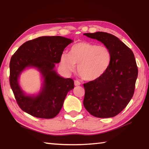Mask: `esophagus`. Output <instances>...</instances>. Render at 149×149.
Instances as JSON below:
<instances>
[{"instance_id": "obj_1", "label": "esophagus", "mask_w": 149, "mask_h": 149, "mask_svg": "<svg viewBox=\"0 0 149 149\" xmlns=\"http://www.w3.org/2000/svg\"><path fill=\"white\" fill-rule=\"evenodd\" d=\"M74 85H75V86H78V85H81V83L79 81L75 80V81H74Z\"/></svg>"}]
</instances>
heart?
Wrapping results in <instances>:
<instances>
[{"mask_svg":"<svg viewBox=\"0 0 149 149\" xmlns=\"http://www.w3.org/2000/svg\"><path fill=\"white\" fill-rule=\"evenodd\" d=\"M112 54L104 45L82 41L70 48L69 54L63 53L60 64L68 72H74L75 64L78 74L86 81H95L101 77L110 67Z\"/></svg>","mask_w":149,"mask_h":149,"instance_id":"1","label":"heart"}]
</instances>
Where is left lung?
Returning a JSON list of instances; mask_svg holds the SVG:
<instances>
[{
    "mask_svg": "<svg viewBox=\"0 0 149 149\" xmlns=\"http://www.w3.org/2000/svg\"><path fill=\"white\" fill-rule=\"evenodd\" d=\"M110 49L112 61L99 79L84 84V105L97 118L116 116L126 107L134 94L138 68L133 52L114 35L106 32L84 33Z\"/></svg>",
    "mask_w": 149,
    "mask_h": 149,
    "instance_id": "left-lung-1",
    "label": "left lung"
}]
</instances>
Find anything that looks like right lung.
I'll list each match as a JSON object with an SVG mask.
<instances>
[{"instance_id": "add662e5", "label": "right lung", "mask_w": 149, "mask_h": 149, "mask_svg": "<svg viewBox=\"0 0 149 149\" xmlns=\"http://www.w3.org/2000/svg\"><path fill=\"white\" fill-rule=\"evenodd\" d=\"M72 39L60 36H43L27 41L12 55L10 62V85L21 109L39 118L50 119L58 114L67 93L74 88L71 78L60 77L55 64ZM36 67L42 73L44 84L36 96H28L20 87L18 78L27 67Z\"/></svg>"}]
</instances>
